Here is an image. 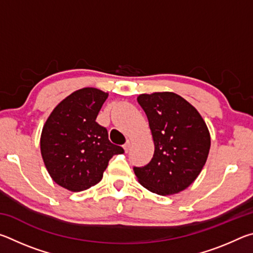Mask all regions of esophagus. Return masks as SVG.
<instances>
[{
    "label": "esophagus",
    "mask_w": 253,
    "mask_h": 253,
    "mask_svg": "<svg viewBox=\"0 0 253 253\" xmlns=\"http://www.w3.org/2000/svg\"><path fill=\"white\" fill-rule=\"evenodd\" d=\"M130 146H131V142H130L129 139H127V140H126V143L124 144V146H123V147H124V151H125V152L127 153L128 151H129Z\"/></svg>",
    "instance_id": "1"
}]
</instances>
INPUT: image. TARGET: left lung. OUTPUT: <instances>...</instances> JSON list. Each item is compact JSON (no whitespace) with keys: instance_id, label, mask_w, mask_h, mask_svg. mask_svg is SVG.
<instances>
[{"instance_id":"1","label":"left lung","mask_w":253,"mask_h":253,"mask_svg":"<svg viewBox=\"0 0 253 253\" xmlns=\"http://www.w3.org/2000/svg\"><path fill=\"white\" fill-rule=\"evenodd\" d=\"M137 101L147 116L155 151L146 166L134 168L136 177L155 194L179 193L195 181L208 160L211 136L207 124L177 93H142Z\"/></svg>"}]
</instances>
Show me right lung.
Segmentation results:
<instances>
[{"label": "right lung", "mask_w": 253, "mask_h": 253, "mask_svg": "<svg viewBox=\"0 0 253 253\" xmlns=\"http://www.w3.org/2000/svg\"><path fill=\"white\" fill-rule=\"evenodd\" d=\"M108 92L85 87L55 106L42 128L40 149L51 178L68 191L80 192L99 183L109 160L123 154L96 122Z\"/></svg>", "instance_id": "1"}]
</instances>
